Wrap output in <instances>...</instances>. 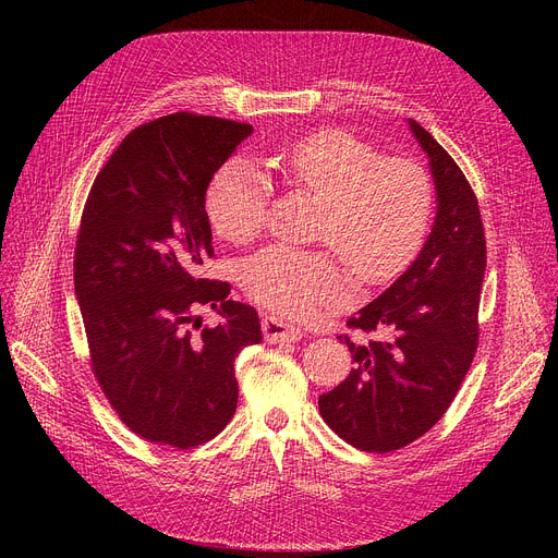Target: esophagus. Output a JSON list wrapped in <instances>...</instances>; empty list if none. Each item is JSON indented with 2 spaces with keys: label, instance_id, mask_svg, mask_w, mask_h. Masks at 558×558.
Masks as SVG:
<instances>
[{
  "label": "esophagus",
  "instance_id": "1",
  "mask_svg": "<svg viewBox=\"0 0 558 558\" xmlns=\"http://www.w3.org/2000/svg\"><path fill=\"white\" fill-rule=\"evenodd\" d=\"M262 332H264V339H267L269 343H278V341H299L303 339V330L287 324V320L282 318H276L271 314H267L262 318Z\"/></svg>",
  "mask_w": 558,
  "mask_h": 558
}]
</instances>
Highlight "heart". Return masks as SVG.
<instances>
[{"label":"heart","instance_id":"b5f03b06","mask_svg":"<svg viewBox=\"0 0 558 558\" xmlns=\"http://www.w3.org/2000/svg\"><path fill=\"white\" fill-rule=\"evenodd\" d=\"M264 165L287 185L324 201L316 240L336 248L269 244L248 255L240 280L264 307L289 318L312 316L343 296L348 274L339 256L362 282H383L418 251L432 215V181L416 160L379 158L357 135L328 129L296 140ZM205 208L223 240L248 242L267 223L269 183L246 160H230L213 175Z\"/></svg>","mask_w":558,"mask_h":558}]
</instances>
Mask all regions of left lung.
<instances>
[{
	"label": "left lung",
	"instance_id": "obj_1",
	"mask_svg": "<svg viewBox=\"0 0 558 558\" xmlns=\"http://www.w3.org/2000/svg\"><path fill=\"white\" fill-rule=\"evenodd\" d=\"M409 126L434 175V228L412 267L345 320L350 330H383L385 337L339 335L355 368L318 396L330 429L377 454L414 444L444 418L480 345L486 238L477 196L444 146L418 122Z\"/></svg>",
	"mask_w": 558,
	"mask_h": 558
}]
</instances>
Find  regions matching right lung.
Returning a JSON list of instances; mask_svg holds the SVG:
<instances>
[{
	"mask_svg": "<svg viewBox=\"0 0 558 558\" xmlns=\"http://www.w3.org/2000/svg\"><path fill=\"white\" fill-rule=\"evenodd\" d=\"M251 124L171 112L133 129L81 215L74 289L90 368L120 421L179 450L215 438L238 409L234 357L262 341L257 312L198 276L213 257L205 190ZM225 324L199 328L195 312Z\"/></svg>",
	"mask_w": 558,
	"mask_h": 558,
	"instance_id": "add662e5",
	"label": "right lung"
}]
</instances>
